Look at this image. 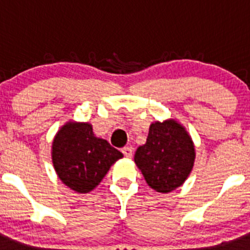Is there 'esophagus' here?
Segmentation results:
<instances>
[{
    "instance_id": "esophagus-1",
    "label": "esophagus",
    "mask_w": 250,
    "mask_h": 250,
    "mask_svg": "<svg viewBox=\"0 0 250 250\" xmlns=\"http://www.w3.org/2000/svg\"><path fill=\"white\" fill-rule=\"evenodd\" d=\"M122 152H123V155L125 156V157L130 158L133 156V148L130 147V146H125V147L122 148Z\"/></svg>"
}]
</instances>
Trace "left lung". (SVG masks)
Instances as JSON below:
<instances>
[{
	"mask_svg": "<svg viewBox=\"0 0 250 250\" xmlns=\"http://www.w3.org/2000/svg\"><path fill=\"white\" fill-rule=\"evenodd\" d=\"M195 158L192 138L181 123L169 118L151 123L147 139L137 148L134 162L152 190L168 193L185 183Z\"/></svg>",
	"mask_w": 250,
	"mask_h": 250,
	"instance_id": "obj_1",
	"label": "left lung"
}]
</instances>
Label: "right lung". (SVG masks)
<instances>
[{
  "instance_id": "add662e5",
  "label": "right lung",
  "mask_w": 250,
  "mask_h": 250,
  "mask_svg": "<svg viewBox=\"0 0 250 250\" xmlns=\"http://www.w3.org/2000/svg\"><path fill=\"white\" fill-rule=\"evenodd\" d=\"M123 155L107 140L95 137L88 122L69 121L52 143V162L60 180L78 193L94 190Z\"/></svg>"
}]
</instances>
